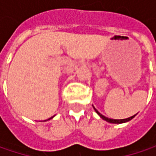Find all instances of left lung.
<instances>
[{
  "label": "left lung",
  "mask_w": 156,
  "mask_h": 156,
  "mask_svg": "<svg viewBox=\"0 0 156 156\" xmlns=\"http://www.w3.org/2000/svg\"><path fill=\"white\" fill-rule=\"evenodd\" d=\"M93 108L95 109V111L97 112V114L102 118V119H104L105 121H107V122H108V123H111V124H123V123H126V122H128V121H130V120H132L135 116H136V115H133V116H130V117H128V118H125V119H111V118H108V117H107V116H105V115H103L102 114H100L97 109L95 108V107L93 106Z\"/></svg>",
  "instance_id": "left-lung-1"
}]
</instances>
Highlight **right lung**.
<instances>
[{
    "label": "right lung",
    "mask_w": 156,
    "mask_h": 156,
    "mask_svg": "<svg viewBox=\"0 0 156 156\" xmlns=\"http://www.w3.org/2000/svg\"><path fill=\"white\" fill-rule=\"evenodd\" d=\"M51 118H52V117H51ZM49 119H50V118H49Z\"/></svg>",
    "instance_id": "1"
}]
</instances>
